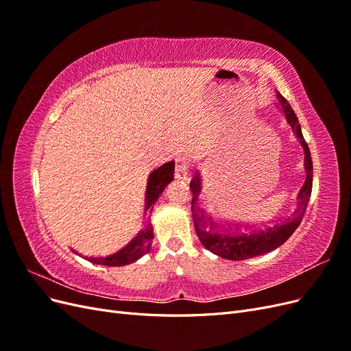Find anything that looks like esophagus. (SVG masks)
Segmentation results:
<instances>
[{"label": "esophagus", "instance_id": "obj_1", "mask_svg": "<svg viewBox=\"0 0 351 351\" xmlns=\"http://www.w3.org/2000/svg\"><path fill=\"white\" fill-rule=\"evenodd\" d=\"M174 171H176V174H174V176H176V178H178V180H186V178H187L189 164H187L186 159H177Z\"/></svg>", "mask_w": 351, "mask_h": 351}]
</instances>
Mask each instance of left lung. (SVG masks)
<instances>
[{
  "instance_id": "left-lung-1",
  "label": "left lung",
  "mask_w": 351,
  "mask_h": 351,
  "mask_svg": "<svg viewBox=\"0 0 351 351\" xmlns=\"http://www.w3.org/2000/svg\"><path fill=\"white\" fill-rule=\"evenodd\" d=\"M280 99L281 108L287 121L291 125L294 134L299 137L302 146L304 149V168H306V180L299 192V206L294 210V214L284 221L275 222L274 226H268L263 228H222L212 219L205 218V214L199 208H196V199L200 190V180L199 176H193L190 182V189H192V214L196 234L204 246L218 256L230 259V261H244L259 254L268 253L274 249L280 247L282 243L290 239V236L300 226V222L304 217V212L309 204L312 195V180H313V167L309 147L302 134V129L299 120L291 110L290 104L282 97L281 93H277Z\"/></svg>"
}]
</instances>
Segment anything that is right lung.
<instances>
[{
  "instance_id": "obj_1",
  "label": "right lung",
  "mask_w": 351,
  "mask_h": 351,
  "mask_svg": "<svg viewBox=\"0 0 351 351\" xmlns=\"http://www.w3.org/2000/svg\"><path fill=\"white\" fill-rule=\"evenodd\" d=\"M174 178V161L167 162L162 167L149 176V182H147V190H146V209L152 210L154 204L164 192V189L173 182ZM154 239V231L151 224H147L143 230L137 232L136 237L127 243L125 246L114 254L104 258H86L88 261L98 263V265H107V267H123V265H129L139 258H142L145 253L149 252L151 243Z\"/></svg>"
}]
</instances>
